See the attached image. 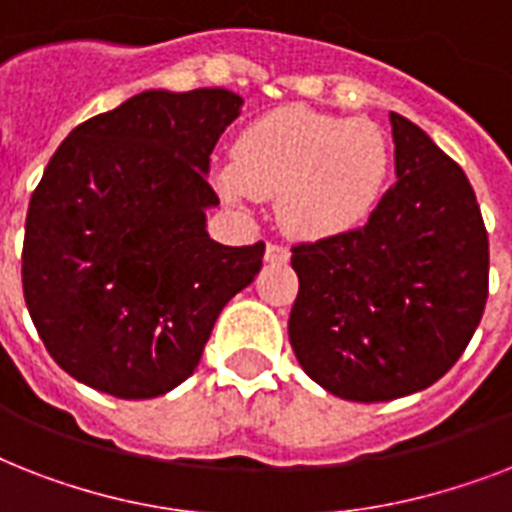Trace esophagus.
<instances>
[{
    "instance_id": "esophagus-1",
    "label": "esophagus",
    "mask_w": 512,
    "mask_h": 512,
    "mask_svg": "<svg viewBox=\"0 0 512 512\" xmlns=\"http://www.w3.org/2000/svg\"><path fill=\"white\" fill-rule=\"evenodd\" d=\"M265 260H268V263H287L289 249L284 247V244H268V247H265Z\"/></svg>"
}]
</instances>
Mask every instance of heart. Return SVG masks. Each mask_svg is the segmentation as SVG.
<instances>
[{
  "label": "heart",
  "mask_w": 512,
  "mask_h": 512,
  "mask_svg": "<svg viewBox=\"0 0 512 512\" xmlns=\"http://www.w3.org/2000/svg\"><path fill=\"white\" fill-rule=\"evenodd\" d=\"M390 175V143L369 119L284 106L249 122L215 183L225 199L279 196V217L303 239H335L372 217Z\"/></svg>",
  "instance_id": "obj_1"
}]
</instances>
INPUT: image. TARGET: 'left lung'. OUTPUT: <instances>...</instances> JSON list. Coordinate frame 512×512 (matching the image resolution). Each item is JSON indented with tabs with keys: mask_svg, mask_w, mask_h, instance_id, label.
Masks as SVG:
<instances>
[{
	"mask_svg": "<svg viewBox=\"0 0 512 512\" xmlns=\"http://www.w3.org/2000/svg\"><path fill=\"white\" fill-rule=\"evenodd\" d=\"M390 127L398 180L369 223L292 247V350L313 382L361 404L441 380L489 297V236L473 185L417 124L390 111Z\"/></svg>",
	"mask_w": 512,
	"mask_h": 512,
	"instance_id": "8db88e82",
	"label": "left lung"
}]
</instances>
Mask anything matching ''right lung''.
<instances>
[{
  "instance_id": "right-lung-1",
  "label": "right lung",
  "mask_w": 512,
  "mask_h": 512,
  "mask_svg": "<svg viewBox=\"0 0 512 512\" xmlns=\"http://www.w3.org/2000/svg\"><path fill=\"white\" fill-rule=\"evenodd\" d=\"M244 100L146 90L71 130L31 193L23 297L44 348L116 398L170 393L199 366L265 244L209 239V154Z\"/></svg>"
}]
</instances>
